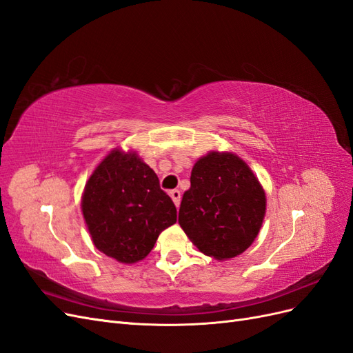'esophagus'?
Listing matches in <instances>:
<instances>
[{
  "label": "esophagus",
  "mask_w": 353,
  "mask_h": 353,
  "mask_svg": "<svg viewBox=\"0 0 353 353\" xmlns=\"http://www.w3.org/2000/svg\"><path fill=\"white\" fill-rule=\"evenodd\" d=\"M169 196L172 197L176 208H179V204H181V191L179 190H171V191H169Z\"/></svg>",
  "instance_id": "esophagus-1"
}]
</instances>
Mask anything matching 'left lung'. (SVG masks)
Wrapping results in <instances>:
<instances>
[{
  "mask_svg": "<svg viewBox=\"0 0 353 353\" xmlns=\"http://www.w3.org/2000/svg\"><path fill=\"white\" fill-rule=\"evenodd\" d=\"M178 222L203 254L228 260L257 236L265 194L248 165L234 153L212 152L196 162Z\"/></svg>",
  "mask_w": 353,
  "mask_h": 353,
  "instance_id": "1",
  "label": "left lung"
}]
</instances>
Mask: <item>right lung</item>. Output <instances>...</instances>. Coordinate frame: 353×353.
I'll return each mask as SVG.
<instances>
[{
    "label": "right lung",
    "mask_w": 353,
    "mask_h": 353,
    "mask_svg": "<svg viewBox=\"0 0 353 353\" xmlns=\"http://www.w3.org/2000/svg\"><path fill=\"white\" fill-rule=\"evenodd\" d=\"M94 247L131 264L148 255L162 230L176 222V208L159 178L134 152L112 150L94 169L81 199Z\"/></svg>",
    "instance_id": "right-lung-1"
}]
</instances>
